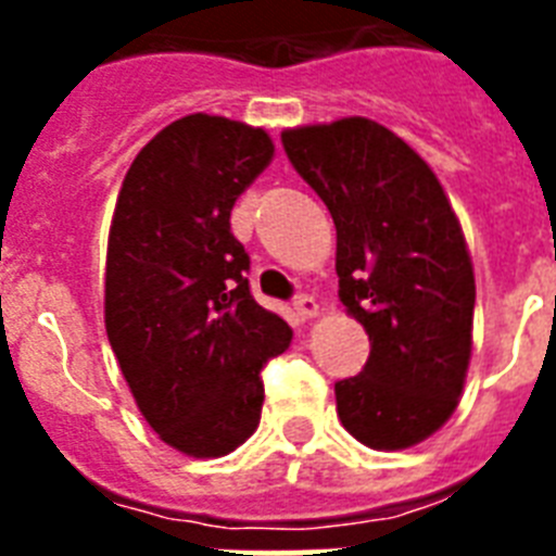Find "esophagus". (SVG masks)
I'll return each instance as SVG.
<instances>
[{
  "label": "esophagus",
  "mask_w": 556,
  "mask_h": 556,
  "mask_svg": "<svg viewBox=\"0 0 556 556\" xmlns=\"http://www.w3.org/2000/svg\"><path fill=\"white\" fill-rule=\"evenodd\" d=\"M294 312L303 317V320H308V317H317L320 314V305H317V300L308 294H300L294 300Z\"/></svg>",
  "instance_id": "34e87169"
}]
</instances>
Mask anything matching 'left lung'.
<instances>
[{"label": "left lung", "instance_id": "obj_1", "mask_svg": "<svg viewBox=\"0 0 556 556\" xmlns=\"http://www.w3.org/2000/svg\"><path fill=\"white\" fill-rule=\"evenodd\" d=\"M288 161L338 227L340 303L369 361L338 380V415L361 444L406 450L456 413L473 349L476 279L444 187L369 117L282 132Z\"/></svg>", "mask_w": 556, "mask_h": 556}]
</instances>
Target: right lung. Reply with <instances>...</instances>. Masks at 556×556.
I'll return each instance as SVG.
<instances>
[{"label": "right lung", "mask_w": 556, "mask_h": 556, "mask_svg": "<svg viewBox=\"0 0 556 556\" xmlns=\"http://www.w3.org/2000/svg\"><path fill=\"white\" fill-rule=\"evenodd\" d=\"M274 159L265 129L187 115L152 138L117 192L106 334L141 415L192 458L233 453L260 427V371L291 329L248 286L230 210Z\"/></svg>", "instance_id": "obj_1"}]
</instances>
